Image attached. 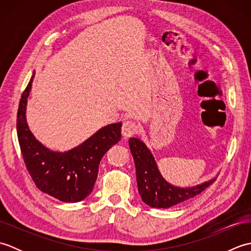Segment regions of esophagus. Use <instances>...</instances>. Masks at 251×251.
<instances>
[{
  "mask_svg": "<svg viewBox=\"0 0 251 251\" xmlns=\"http://www.w3.org/2000/svg\"><path fill=\"white\" fill-rule=\"evenodd\" d=\"M140 130V127L139 125L137 124L136 122L134 121H125L123 123V126H122V134L124 137H130V136H134L136 134H138Z\"/></svg>",
  "mask_w": 251,
  "mask_h": 251,
  "instance_id": "1",
  "label": "esophagus"
}]
</instances>
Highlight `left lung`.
<instances>
[{
	"instance_id": "obj_1",
	"label": "left lung",
	"mask_w": 251,
	"mask_h": 251,
	"mask_svg": "<svg viewBox=\"0 0 251 251\" xmlns=\"http://www.w3.org/2000/svg\"><path fill=\"white\" fill-rule=\"evenodd\" d=\"M130 152L136 165L137 184L142 201L154 208H169L201 194L214 183L210 180L193 188H177L169 184L159 174L157 165L145 143L137 138L129 139Z\"/></svg>"
}]
</instances>
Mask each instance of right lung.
<instances>
[{
    "label": "right lung",
    "mask_w": 251,
    "mask_h": 251,
    "mask_svg": "<svg viewBox=\"0 0 251 251\" xmlns=\"http://www.w3.org/2000/svg\"><path fill=\"white\" fill-rule=\"evenodd\" d=\"M34 74L21 95L17 112V136L26 170L44 193L61 201H81L92 193L101 158L120 141L122 123L103 127L71 151H50L35 139L25 122L26 98Z\"/></svg>",
    "instance_id": "1"
}]
</instances>
